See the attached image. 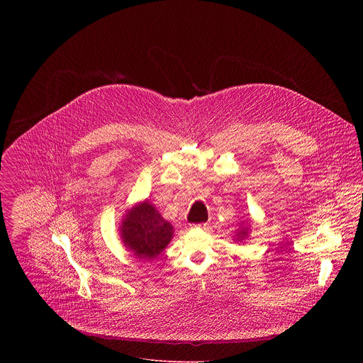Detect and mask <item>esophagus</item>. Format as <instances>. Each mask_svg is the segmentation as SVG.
<instances>
[{
    "mask_svg": "<svg viewBox=\"0 0 363 363\" xmlns=\"http://www.w3.org/2000/svg\"><path fill=\"white\" fill-rule=\"evenodd\" d=\"M194 228H200V229H207L208 223H197V225H194Z\"/></svg>",
    "mask_w": 363,
    "mask_h": 363,
    "instance_id": "obj_1",
    "label": "esophagus"
}]
</instances>
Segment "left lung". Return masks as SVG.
I'll return each mask as SVG.
<instances>
[{"label":"left lung","instance_id":"8db88e82","mask_svg":"<svg viewBox=\"0 0 363 363\" xmlns=\"http://www.w3.org/2000/svg\"><path fill=\"white\" fill-rule=\"evenodd\" d=\"M245 235H246V232L245 230H242V232H239V236L243 239L245 238Z\"/></svg>","mask_w":363,"mask_h":363}]
</instances>
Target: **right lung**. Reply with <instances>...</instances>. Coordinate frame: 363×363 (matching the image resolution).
<instances>
[{
  "label": "right lung",
  "instance_id": "add662e5",
  "mask_svg": "<svg viewBox=\"0 0 363 363\" xmlns=\"http://www.w3.org/2000/svg\"><path fill=\"white\" fill-rule=\"evenodd\" d=\"M173 228L150 203L131 209L121 223L125 247L140 259H154L172 240Z\"/></svg>",
  "mask_w": 363,
  "mask_h": 363
}]
</instances>
